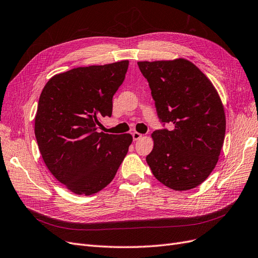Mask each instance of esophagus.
Instances as JSON below:
<instances>
[{
    "instance_id": "obj_1",
    "label": "esophagus",
    "mask_w": 258,
    "mask_h": 258,
    "mask_svg": "<svg viewBox=\"0 0 258 258\" xmlns=\"http://www.w3.org/2000/svg\"><path fill=\"white\" fill-rule=\"evenodd\" d=\"M141 137H143V134H140V133H138V132L133 133V139L134 140H139Z\"/></svg>"
}]
</instances>
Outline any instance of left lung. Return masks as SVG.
<instances>
[{
    "instance_id": "1",
    "label": "left lung",
    "mask_w": 258,
    "mask_h": 258,
    "mask_svg": "<svg viewBox=\"0 0 258 258\" xmlns=\"http://www.w3.org/2000/svg\"><path fill=\"white\" fill-rule=\"evenodd\" d=\"M148 80L157 115L173 130L153 132L147 163L161 183L174 190L202 184L219 161L225 110L210 79L190 61L137 62Z\"/></svg>"
}]
</instances>
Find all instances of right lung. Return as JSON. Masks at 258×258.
<instances>
[{"instance_id": "right-lung-1", "label": "right lung", "mask_w": 258, "mask_h": 258, "mask_svg": "<svg viewBox=\"0 0 258 258\" xmlns=\"http://www.w3.org/2000/svg\"><path fill=\"white\" fill-rule=\"evenodd\" d=\"M128 61L76 68L56 74L41 91L35 137L53 177L77 195H92L117 173L132 144L131 134L97 132L111 117L112 97L125 78Z\"/></svg>"}]
</instances>
